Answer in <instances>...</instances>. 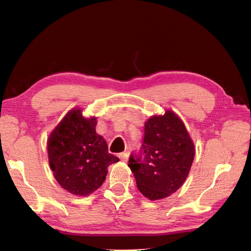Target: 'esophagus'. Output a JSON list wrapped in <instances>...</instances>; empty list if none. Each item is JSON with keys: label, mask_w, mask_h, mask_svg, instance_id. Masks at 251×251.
Segmentation results:
<instances>
[{"label": "esophagus", "mask_w": 251, "mask_h": 251, "mask_svg": "<svg viewBox=\"0 0 251 251\" xmlns=\"http://www.w3.org/2000/svg\"><path fill=\"white\" fill-rule=\"evenodd\" d=\"M119 157L121 158L122 162H127V161H128V154H127V153H121L120 155H119Z\"/></svg>", "instance_id": "esophagus-1"}]
</instances>
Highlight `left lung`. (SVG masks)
Instances as JSON below:
<instances>
[{
    "label": "left lung",
    "instance_id": "obj_1",
    "mask_svg": "<svg viewBox=\"0 0 251 251\" xmlns=\"http://www.w3.org/2000/svg\"><path fill=\"white\" fill-rule=\"evenodd\" d=\"M195 155L194 143L183 122L173 111L154 115L145 124V138L128 166L137 188L151 201L175 193L183 184Z\"/></svg>",
    "mask_w": 251,
    "mask_h": 251
}]
</instances>
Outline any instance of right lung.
<instances>
[{
    "instance_id": "right-lung-1",
    "label": "right lung",
    "mask_w": 251,
    "mask_h": 251,
    "mask_svg": "<svg viewBox=\"0 0 251 251\" xmlns=\"http://www.w3.org/2000/svg\"><path fill=\"white\" fill-rule=\"evenodd\" d=\"M96 117L86 119L81 109H73L51 131L47 141L54 177L74 195L93 193L103 183L110 165L120 161L108 152V145L96 132Z\"/></svg>"
}]
</instances>
